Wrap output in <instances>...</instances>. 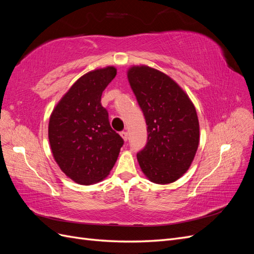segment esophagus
Masks as SVG:
<instances>
[{
	"mask_svg": "<svg viewBox=\"0 0 254 254\" xmlns=\"http://www.w3.org/2000/svg\"><path fill=\"white\" fill-rule=\"evenodd\" d=\"M120 134H121V136L123 137V140H124L125 142L128 140V132H126V131H122Z\"/></svg>",
	"mask_w": 254,
	"mask_h": 254,
	"instance_id": "esophagus-1",
	"label": "esophagus"
}]
</instances>
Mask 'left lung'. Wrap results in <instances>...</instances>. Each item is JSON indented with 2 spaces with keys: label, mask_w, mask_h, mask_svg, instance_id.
Here are the masks:
<instances>
[{
  "label": "left lung",
  "mask_w": 254,
  "mask_h": 254,
  "mask_svg": "<svg viewBox=\"0 0 254 254\" xmlns=\"http://www.w3.org/2000/svg\"><path fill=\"white\" fill-rule=\"evenodd\" d=\"M128 80L147 125V143L137 152L142 172L167 184L190 168L199 144V122L188 94L170 76L147 65L131 66Z\"/></svg>",
  "instance_id": "left-lung-1"
}]
</instances>
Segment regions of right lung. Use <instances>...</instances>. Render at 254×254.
Here are the masks:
<instances>
[{
    "label": "right lung",
    "instance_id": "right-lung-1",
    "mask_svg": "<svg viewBox=\"0 0 254 254\" xmlns=\"http://www.w3.org/2000/svg\"><path fill=\"white\" fill-rule=\"evenodd\" d=\"M115 75L114 66L84 74L51 114L49 140L53 157L68 178L82 186L106 178L124 144L111 128L108 111L101 103L103 91Z\"/></svg>",
    "mask_w": 254,
    "mask_h": 254
}]
</instances>
